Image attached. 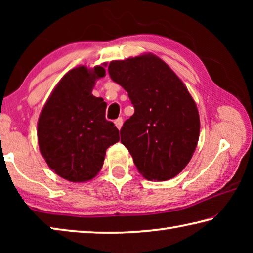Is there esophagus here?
I'll use <instances>...</instances> for the list:
<instances>
[{
    "label": "esophagus",
    "instance_id": "obj_1",
    "mask_svg": "<svg viewBox=\"0 0 253 253\" xmlns=\"http://www.w3.org/2000/svg\"><path fill=\"white\" fill-rule=\"evenodd\" d=\"M115 125L117 126V128L118 129H121L122 128V126H123V118L122 117H119V118H117L116 121H115Z\"/></svg>",
    "mask_w": 253,
    "mask_h": 253
}]
</instances>
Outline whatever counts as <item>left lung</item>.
Masks as SVG:
<instances>
[{"instance_id":"obj_1","label":"left lung","mask_w":253,"mask_h":253,"mask_svg":"<svg viewBox=\"0 0 253 253\" xmlns=\"http://www.w3.org/2000/svg\"><path fill=\"white\" fill-rule=\"evenodd\" d=\"M110 78L128 92L135 113L124 123L121 142L149 181L182 172L198 145L200 117L181 79L153 54L111 61Z\"/></svg>"}]
</instances>
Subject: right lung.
I'll list each match as a JSON object with an SVG mask.
<instances>
[{
  "label": "right lung",
  "mask_w": 253,
  "mask_h": 253,
  "mask_svg": "<svg viewBox=\"0 0 253 253\" xmlns=\"http://www.w3.org/2000/svg\"><path fill=\"white\" fill-rule=\"evenodd\" d=\"M102 67H79L60 80L38 123V140L46 164L70 182L95 177L104 164L106 149L119 140V130L105 117L107 104L92 96Z\"/></svg>",
  "instance_id": "add662e5"
}]
</instances>
